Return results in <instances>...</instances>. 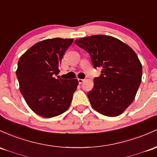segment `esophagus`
Wrapping results in <instances>:
<instances>
[{
	"label": "esophagus",
	"mask_w": 157,
	"mask_h": 157,
	"mask_svg": "<svg viewBox=\"0 0 157 157\" xmlns=\"http://www.w3.org/2000/svg\"><path fill=\"white\" fill-rule=\"evenodd\" d=\"M84 80L83 79H78V82H79V84H82V82H83Z\"/></svg>",
	"instance_id": "34e87169"
}]
</instances>
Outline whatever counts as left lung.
I'll use <instances>...</instances> for the list:
<instances>
[{"label": "left lung", "mask_w": 157, "mask_h": 157, "mask_svg": "<svg viewBox=\"0 0 157 157\" xmlns=\"http://www.w3.org/2000/svg\"><path fill=\"white\" fill-rule=\"evenodd\" d=\"M75 43L89 53L94 68H102L87 94L93 109L106 116L121 115L133 101L142 80V66L136 53L110 36L80 38Z\"/></svg>", "instance_id": "obj_1"}]
</instances>
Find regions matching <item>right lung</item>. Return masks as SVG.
Returning a JSON list of instances; mask_svg holds the SVG:
<instances>
[{
	"instance_id": "add662e5",
	"label": "right lung",
	"mask_w": 157,
	"mask_h": 157,
	"mask_svg": "<svg viewBox=\"0 0 157 157\" xmlns=\"http://www.w3.org/2000/svg\"><path fill=\"white\" fill-rule=\"evenodd\" d=\"M73 39H45L29 48L20 57L16 76L20 92L33 111L52 118L69 108L78 86L77 79L63 80L59 65Z\"/></svg>"
}]
</instances>
